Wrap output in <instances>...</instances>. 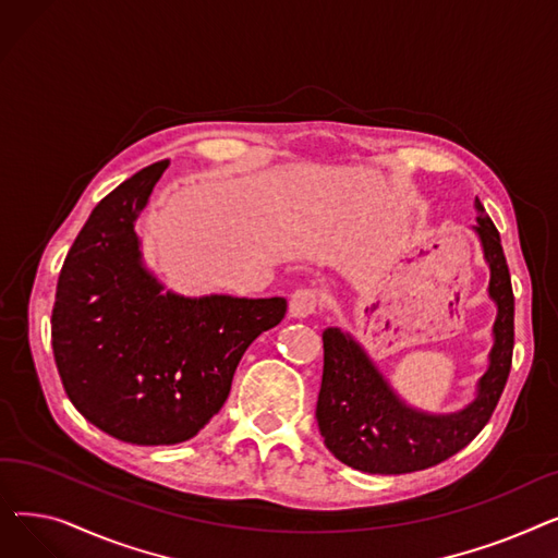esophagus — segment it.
I'll use <instances>...</instances> for the list:
<instances>
[{"instance_id": "obj_1", "label": "esophagus", "mask_w": 558, "mask_h": 558, "mask_svg": "<svg viewBox=\"0 0 558 558\" xmlns=\"http://www.w3.org/2000/svg\"><path fill=\"white\" fill-rule=\"evenodd\" d=\"M320 307V294L316 289H296L289 301V314L294 318H307Z\"/></svg>"}]
</instances>
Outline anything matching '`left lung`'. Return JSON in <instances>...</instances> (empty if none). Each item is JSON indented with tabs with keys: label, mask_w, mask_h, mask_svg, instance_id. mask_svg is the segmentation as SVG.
<instances>
[{
	"label": "left lung",
	"mask_w": 558,
	"mask_h": 558,
	"mask_svg": "<svg viewBox=\"0 0 558 558\" xmlns=\"http://www.w3.org/2000/svg\"><path fill=\"white\" fill-rule=\"evenodd\" d=\"M475 230L490 267L488 294L497 303L490 366L480 393L463 412L427 416L404 407L368 362L364 350L337 328L324 330V379L316 423L326 448L345 465L373 475L425 471L465 448L484 429L500 400L513 357V289L500 232L480 198Z\"/></svg>",
	"instance_id": "left-lung-1"
}]
</instances>
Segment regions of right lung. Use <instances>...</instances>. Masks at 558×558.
Here are the masks:
<instances>
[{"label": "right lung", "instance_id": "1", "mask_svg": "<svg viewBox=\"0 0 558 558\" xmlns=\"http://www.w3.org/2000/svg\"><path fill=\"white\" fill-rule=\"evenodd\" d=\"M169 160L104 196L63 262L51 310L53 360L78 412L120 441L173 446L223 407L234 368L284 299H183L142 269L135 221Z\"/></svg>", "mask_w": 558, "mask_h": 558}]
</instances>
